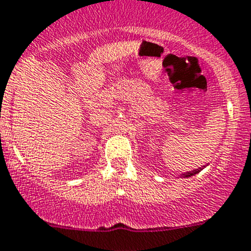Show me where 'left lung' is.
<instances>
[{
	"label": "left lung",
	"instance_id": "1",
	"mask_svg": "<svg viewBox=\"0 0 251 251\" xmlns=\"http://www.w3.org/2000/svg\"><path fill=\"white\" fill-rule=\"evenodd\" d=\"M201 169H203V168H199V169H195V171H192V172H188V173H185V174H183V178H188V176H195V174L197 173H199V172L201 171Z\"/></svg>",
	"mask_w": 251,
	"mask_h": 251
}]
</instances>
